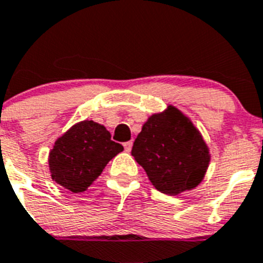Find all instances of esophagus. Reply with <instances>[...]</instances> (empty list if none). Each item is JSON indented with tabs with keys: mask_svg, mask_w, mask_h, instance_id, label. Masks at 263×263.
I'll list each match as a JSON object with an SVG mask.
<instances>
[{
	"mask_svg": "<svg viewBox=\"0 0 263 263\" xmlns=\"http://www.w3.org/2000/svg\"><path fill=\"white\" fill-rule=\"evenodd\" d=\"M123 145H124V149H126L127 152H129L132 149V141H127V143H124Z\"/></svg>",
	"mask_w": 263,
	"mask_h": 263,
	"instance_id": "esophagus-1",
	"label": "esophagus"
}]
</instances>
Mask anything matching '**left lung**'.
<instances>
[{
    "label": "left lung",
    "mask_w": 263,
    "mask_h": 263,
    "mask_svg": "<svg viewBox=\"0 0 263 263\" xmlns=\"http://www.w3.org/2000/svg\"><path fill=\"white\" fill-rule=\"evenodd\" d=\"M131 155L161 193L178 195L195 189L205 176L211 155L199 129L174 106L148 118Z\"/></svg>",
    "instance_id": "8db88e82"
}]
</instances>
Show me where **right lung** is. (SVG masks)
Wrapping results in <instances>:
<instances>
[{"label":"right lung","mask_w":263,"mask_h":263,"mask_svg":"<svg viewBox=\"0 0 263 263\" xmlns=\"http://www.w3.org/2000/svg\"><path fill=\"white\" fill-rule=\"evenodd\" d=\"M122 151L105 126L93 120L76 123L58 137L49 152L51 178L72 193H84Z\"/></svg>","instance_id":"add662e5"}]
</instances>
